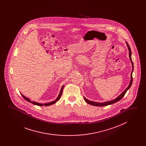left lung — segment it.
<instances>
[{
    "mask_svg": "<svg viewBox=\"0 0 146 146\" xmlns=\"http://www.w3.org/2000/svg\"><path fill=\"white\" fill-rule=\"evenodd\" d=\"M126 45H127V48L129 49V58H130V60L131 62V64H132V72H131V80H130V83L129 84V86H127V88L125 89V90L118 97H117L116 98H115L114 100H113L111 101H107V102H102V103H98V102H94V101H90L89 100H87L85 97H84V98L85 100V101H86V102H87L88 104H91V105H92V106H98V107H101V106H108V105H110V104H113L117 102H118L119 101H120L123 97L124 96L126 91L128 90L131 87V84L132 83V72H133V62L132 61V59H131V49L130 48L129 45V44H127V42H126Z\"/></svg>",
    "mask_w": 146,
    "mask_h": 146,
    "instance_id": "1",
    "label": "left lung"
}]
</instances>
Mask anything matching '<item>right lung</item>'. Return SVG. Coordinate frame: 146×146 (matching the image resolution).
I'll list each match as a JSON object with an SVG mask.
<instances>
[{
    "instance_id": "1",
    "label": "right lung",
    "mask_w": 146,
    "mask_h": 146,
    "mask_svg": "<svg viewBox=\"0 0 146 146\" xmlns=\"http://www.w3.org/2000/svg\"><path fill=\"white\" fill-rule=\"evenodd\" d=\"M63 87H64V85L62 87V88H61V91H60V94H59V95H58V97L54 101H52V102H50V103H48V104H39V103H38V102H35V101H31L29 98H28L27 97H25V96H23L22 94H21V95H22V96L24 98V99H25L26 101H28L29 102H31V103H32V104H35V105H36V106H50V105H51V104H55L56 102L57 101H58L59 100V99L60 98V97L61 96V95H62V90L63 89Z\"/></svg>"
}]
</instances>
